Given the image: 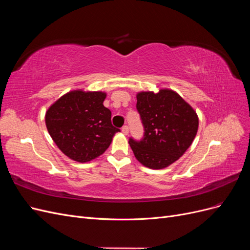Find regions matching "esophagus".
Wrapping results in <instances>:
<instances>
[{"label":"esophagus","instance_id":"34e87169","mask_svg":"<svg viewBox=\"0 0 250 250\" xmlns=\"http://www.w3.org/2000/svg\"><path fill=\"white\" fill-rule=\"evenodd\" d=\"M122 132H123L124 134H128V132H129V127H128L127 125L123 126V127H122Z\"/></svg>","mask_w":250,"mask_h":250}]
</instances>
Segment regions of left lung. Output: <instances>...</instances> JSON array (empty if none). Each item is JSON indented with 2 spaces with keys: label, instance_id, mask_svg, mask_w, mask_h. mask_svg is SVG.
Masks as SVG:
<instances>
[{
  "label": "left lung",
  "instance_id": "1",
  "mask_svg": "<svg viewBox=\"0 0 250 250\" xmlns=\"http://www.w3.org/2000/svg\"><path fill=\"white\" fill-rule=\"evenodd\" d=\"M137 109L144 126L140 141L129 139L137 160L150 169H164L183 155L198 130L197 113L171 89L141 92Z\"/></svg>",
  "mask_w": 250,
  "mask_h": 250
}]
</instances>
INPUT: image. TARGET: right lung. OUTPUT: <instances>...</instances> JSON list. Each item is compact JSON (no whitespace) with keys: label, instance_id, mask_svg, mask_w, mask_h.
Here are the masks:
<instances>
[{"label":"right lung","instance_id":"1","mask_svg":"<svg viewBox=\"0 0 250 250\" xmlns=\"http://www.w3.org/2000/svg\"><path fill=\"white\" fill-rule=\"evenodd\" d=\"M105 98L103 92L72 90L47 110L46 125L51 138L71 160H95L120 131L111 124V111L103 105Z\"/></svg>","mask_w":250,"mask_h":250}]
</instances>
